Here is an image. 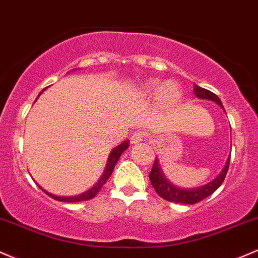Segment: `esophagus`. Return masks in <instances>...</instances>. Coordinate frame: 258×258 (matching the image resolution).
Segmentation results:
<instances>
[{
  "label": "esophagus",
  "instance_id": "esophagus-1",
  "mask_svg": "<svg viewBox=\"0 0 258 258\" xmlns=\"http://www.w3.org/2000/svg\"><path fill=\"white\" fill-rule=\"evenodd\" d=\"M145 139H146V133L145 132H136L134 134L132 135V138H130V141H132V144H139V142L144 141Z\"/></svg>",
  "mask_w": 258,
  "mask_h": 258
}]
</instances>
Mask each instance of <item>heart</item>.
I'll use <instances>...</instances> for the list:
<instances>
[{"label":"heart","instance_id":"heart-1","mask_svg":"<svg viewBox=\"0 0 258 258\" xmlns=\"http://www.w3.org/2000/svg\"><path fill=\"white\" fill-rule=\"evenodd\" d=\"M145 90L146 92L153 93L156 90L157 92V98H158L159 104L164 106H172L175 105L180 99V89L175 84V82L172 81H166L164 83H162L159 86V82L156 80L148 81L146 84H145Z\"/></svg>","mask_w":258,"mask_h":258}]
</instances>
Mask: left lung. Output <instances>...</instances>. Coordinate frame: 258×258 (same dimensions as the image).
Listing matches in <instances>:
<instances>
[{"instance_id":"obj_1","label":"left lung","mask_w":258,"mask_h":258,"mask_svg":"<svg viewBox=\"0 0 258 258\" xmlns=\"http://www.w3.org/2000/svg\"><path fill=\"white\" fill-rule=\"evenodd\" d=\"M195 92L196 96L199 99H205L209 101L216 102L221 108H223L222 102L219 99V96L215 95L214 93H211L210 90L204 89V88L198 87L195 84ZM225 111V108H223ZM229 168V158L227 159L225 168L222 169V171L220 172L219 176L214 178L211 182L207 184H203L201 187H195V188H182V187H178L176 184H174L171 181H169L164 172L162 170V166L159 164L158 157H156V160L153 163V168L151 170L150 177L151 183H152L153 188L156 189V192L162 197L165 201L171 202V203H178V204H196L199 203L203 199H205L207 197L211 196L219 187L222 184L223 180H225L227 171Z\"/></svg>"}]
</instances>
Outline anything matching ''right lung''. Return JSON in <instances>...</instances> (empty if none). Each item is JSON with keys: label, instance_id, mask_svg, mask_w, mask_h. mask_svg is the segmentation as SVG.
<instances>
[{"label": "right lung", "instance_id": "1", "mask_svg": "<svg viewBox=\"0 0 258 258\" xmlns=\"http://www.w3.org/2000/svg\"><path fill=\"white\" fill-rule=\"evenodd\" d=\"M43 93V90H42L41 93H39V95ZM38 95V96H39ZM37 96V99H38ZM129 147V141H123L122 144L118 145L117 147H114L113 150L111 151L110 156H108L107 158V164H106L105 166V170L104 172H102V175L100 176L99 181L96 182L94 186L92 187V188H89L88 190H86V192L81 193V195H77V196H70V197H61V196H55V195H51V193L47 192V190L42 188L41 186H39V188H42V190L43 192L47 193L48 196L51 197L53 199H55V201L57 202H66V203H77V202H83V201H89V199H92L95 197L96 195L99 193V190L102 188V186L106 183V181L108 180V177L111 176L112 171H113L114 166H116L118 159L120 158V156H122V153L124 152V151L126 150V148Z\"/></svg>", "mask_w": 258, "mask_h": 258}]
</instances>
